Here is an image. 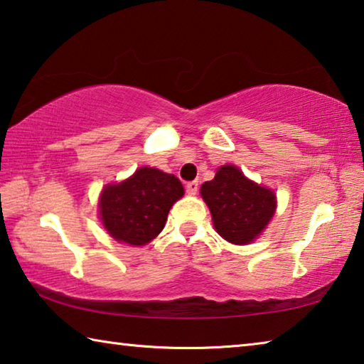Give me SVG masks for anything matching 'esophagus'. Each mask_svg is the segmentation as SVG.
Returning a JSON list of instances; mask_svg holds the SVG:
<instances>
[{"mask_svg": "<svg viewBox=\"0 0 364 364\" xmlns=\"http://www.w3.org/2000/svg\"><path fill=\"white\" fill-rule=\"evenodd\" d=\"M186 188H187V193L188 195H195L196 192H198V182H196V181L188 182L187 186H186Z\"/></svg>", "mask_w": 364, "mask_h": 364, "instance_id": "1", "label": "esophagus"}]
</instances>
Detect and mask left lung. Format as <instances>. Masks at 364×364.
Masks as SVG:
<instances>
[{"label": "left lung", "mask_w": 364, "mask_h": 364, "mask_svg": "<svg viewBox=\"0 0 364 364\" xmlns=\"http://www.w3.org/2000/svg\"><path fill=\"white\" fill-rule=\"evenodd\" d=\"M214 229L234 245L253 242L269 224L277 201L271 188L250 181L232 164L221 166L200 188Z\"/></svg>", "instance_id": "left-lung-1"}]
</instances>
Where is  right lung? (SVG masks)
I'll list each match as a JSON object with an SVG mask.
<instances>
[{
    "mask_svg": "<svg viewBox=\"0 0 364 364\" xmlns=\"http://www.w3.org/2000/svg\"><path fill=\"white\" fill-rule=\"evenodd\" d=\"M183 187L176 176L140 168L126 181L106 186L100 195V218L117 242L141 247L151 242L168 221V213Z\"/></svg>",
    "mask_w": 364,
    "mask_h": 364,
    "instance_id": "add662e5",
    "label": "right lung"
}]
</instances>
